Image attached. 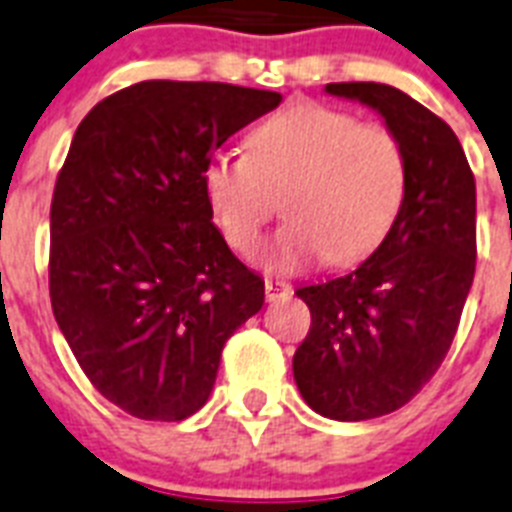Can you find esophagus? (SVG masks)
<instances>
[{
	"instance_id": "obj_1",
	"label": "esophagus",
	"mask_w": 512,
	"mask_h": 512,
	"mask_svg": "<svg viewBox=\"0 0 512 512\" xmlns=\"http://www.w3.org/2000/svg\"><path fill=\"white\" fill-rule=\"evenodd\" d=\"M292 294V286L286 281H273V278H265V299L268 302H276V299H284Z\"/></svg>"
}]
</instances>
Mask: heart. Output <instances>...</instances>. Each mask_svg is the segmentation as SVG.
Masks as SVG:
<instances>
[{
  "label": "heart",
  "mask_w": 512,
  "mask_h": 512,
  "mask_svg": "<svg viewBox=\"0 0 512 512\" xmlns=\"http://www.w3.org/2000/svg\"><path fill=\"white\" fill-rule=\"evenodd\" d=\"M215 226L236 252H252L276 215H289L260 263L294 273L328 255L363 260L384 242L407 191V155L384 123L302 102L270 115L247 136V152L220 149L202 170Z\"/></svg>",
  "instance_id": "obj_1"
}]
</instances>
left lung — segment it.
I'll use <instances>...</instances> for the list:
<instances>
[{"instance_id": "obj_1", "label": "left lung", "mask_w": 512, "mask_h": 512, "mask_svg": "<svg viewBox=\"0 0 512 512\" xmlns=\"http://www.w3.org/2000/svg\"><path fill=\"white\" fill-rule=\"evenodd\" d=\"M384 118L407 155V191L386 239L339 278L299 286L313 323L294 381L315 413L368 421L413 400L450 350L476 273V181L442 118L386 83H328Z\"/></svg>"}]
</instances>
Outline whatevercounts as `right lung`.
<instances>
[{"instance_id": "add662e5", "label": "right lung", "mask_w": 512, "mask_h": 512, "mask_svg": "<svg viewBox=\"0 0 512 512\" xmlns=\"http://www.w3.org/2000/svg\"><path fill=\"white\" fill-rule=\"evenodd\" d=\"M281 94L141 81L76 128L49 213L54 321L102 397L141 421L205 405L228 336L265 284L228 249L202 170Z\"/></svg>"}]
</instances>
